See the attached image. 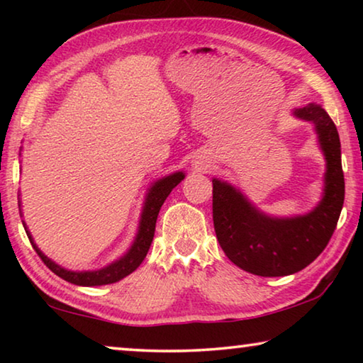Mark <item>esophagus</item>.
<instances>
[{
	"mask_svg": "<svg viewBox=\"0 0 363 363\" xmlns=\"http://www.w3.org/2000/svg\"><path fill=\"white\" fill-rule=\"evenodd\" d=\"M201 164H203V163H200V167H201Z\"/></svg>",
	"mask_w": 363,
	"mask_h": 363,
	"instance_id": "obj_1",
	"label": "esophagus"
}]
</instances>
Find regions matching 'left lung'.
Segmentation results:
<instances>
[{
	"mask_svg": "<svg viewBox=\"0 0 363 363\" xmlns=\"http://www.w3.org/2000/svg\"><path fill=\"white\" fill-rule=\"evenodd\" d=\"M293 116L314 125L325 157L323 194L314 210L270 216L240 189L213 179V223L220 248L235 266L261 277H284L309 266L328 245L344 203L341 143L333 120L317 104L294 108Z\"/></svg>",
	"mask_w": 363,
	"mask_h": 363,
	"instance_id": "obj_1",
	"label": "left lung"
}]
</instances>
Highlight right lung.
Returning a JSON list of instances; mask_svg holds the SVG:
<instances>
[{
  "label": "right lung",
  "instance_id": "add662e5",
  "mask_svg": "<svg viewBox=\"0 0 363 363\" xmlns=\"http://www.w3.org/2000/svg\"><path fill=\"white\" fill-rule=\"evenodd\" d=\"M184 177H186V173H182V171H176V173L164 176L162 179H158L152 184L150 189L147 190L143 211H140L138 233L136 237H134L133 245L125 255L118 257L116 261L107 264L106 267H101L96 270H70L59 266V264H56L52 259H49V257L43 253L38 247H36L32 233H30V230L27 229L26 220H22V224L26 227L30 243H32V247L35 248L36 253H38L43 262H45L54 274L59 275L60 279H64L67 281H70V284L79 285V286H101V285L115 284V281H120L121 279H125L126 275L134 272V270L140 266V262L144 261V257L147 256V251H149L152 245L153 233H155V224H157L160 208H162L164 200H167V196L171 194V190H173L177 184L184 179Z\"/></svg>",
  "mask_w": 363,
  "mask_h": 363
}]
</instances>
